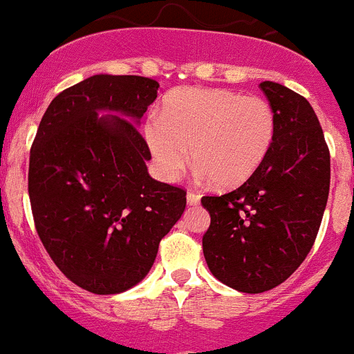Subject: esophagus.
I'll use <instances>...</instances> for the list:
<instances>
[{
	"mask_svg": "<svg viewBox=\"0 0 354 354\" xmlns=\"http://www.w3.org/2000/svg\"><path fill=\"white\" fill-rule=\"evenodd\" d=\"M186 198H187V205H189V207H194V205L200 203V194L193 193V191H189Z\"/></svg>",
	"mask_w": 354,
	"mask_h": 354,
	"instance_id": "obj_1",
	"label": "esophagus"
}]
</instances>
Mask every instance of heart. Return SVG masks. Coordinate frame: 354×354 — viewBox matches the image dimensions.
Wrapping results in <instances>:
<instances>
[{"label": "heart", "instance_id": "heart-1", "mask_svg": "<svg viewBox=\"0 0 354 354\" xmlns=\"http://www.w3.org/2000/svg\"><path fill=\"white\" fill-rule=\"evenodd\" d=\"M274 130V111L262 97L187 86L165 97L161 113L147 120L144 133L165 180L179 179L193 151L201 177L234 187L264 161Z\"/></svg>", "mask_w": 354, "mask_h": 354}]
</instances>
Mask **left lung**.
I'll list each match as a JSON object with an SVG mask.
<instances>
[{
	"label": "left lung",
	"instance_id": "left-lung-1",
	"mask_svg": "<svg viewBox=\"0 0 354 354\" xmlns=\"http://www.w3.org/2000/svg\"><path fill=\"white\" fill-rule=\"evenodd\" d=\"M274 111L271 149L238 189L203 196L210 227L203 255L212 274L245 294L283 283L311 250L330 187V153L311 104L262 82Z\"/></svg>",
	"mask_w": 354,
	"mask_h": 354
}]
</instances>
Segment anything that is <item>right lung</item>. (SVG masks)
Here are the masks:
<instances>
[{"instance_id": "right-lung-1", "label": "right lung", "mask_w": 354, "mask_h": 354, "mask_svg": "<svg viewBox=\"0 0 354 354\" xmlns=\"http://www.w3.org/2000/svg\"><path fill=\"white\" fill-rule=\"evenodd\" d=\"M158 88L144 76H90L50 102L32 142L29 198L39 240L92 294L142 281L186 208V191L149 175L137 129Z\"/></svg>"}]
</instances>
